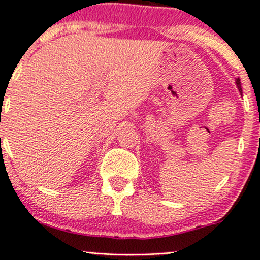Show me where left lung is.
Wrapping results in <instances>:
<instances>
[{
	"instance_id": "left-lung-1",
	"label": "left lung",
	"mask_w": 260,
	"mask_h": 260,
	"mask_svg": "<svg viewBox=\"0 0 260 260\" xmlns=\"http://www.w3.org/2000/svg\"><path fill=\"white\" fill-rule=\"evenodd\" d=\"M236 86H238L240 92L242 91V90H241V84H240V79H236Z\"/></svg>"
}]
</instances>
